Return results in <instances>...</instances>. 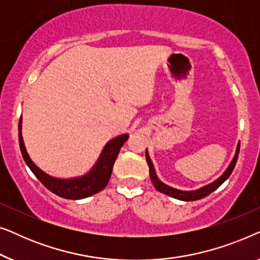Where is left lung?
I'll list each match as a JSON object with an SVG mask.
<instances>
[{"instance_id":"left-lung-1","label":"left lung","mask_w":260,"mask_h":260,"mask_svg":"<svg viewBox=\"0 0 260 260\" xmlns=\"http://www.w3.org/2000/svg\"><path fill=\"white\" fill-rule=\"evenodd\" d=\"M239 150H240V142H238V145H237V149H236V155H234L233 159L231 161L230 166L227 167V169L225 170V172H223L222 175L218 177V179H216L215 181H213L212 183L206 184V186L199 188V189H195V190H180V189H176V188H173V187L168 186V184L163 183L162 181L158 179L157 175H156L154 165H152L150 156H149V154H148V149L145 150V156H147V162H148V166H149V174H150V179L152 181V183H154L156 189H157L158 191H161V193H163V194L168 195V197L177 199V200L195 201V200H200V199L207 197V195L211 194L212 191L218 189V188L221 186V184L225 182L227 179H229L230 175L233 172L234 167H236Z\"/></svg>"}]
</instances>
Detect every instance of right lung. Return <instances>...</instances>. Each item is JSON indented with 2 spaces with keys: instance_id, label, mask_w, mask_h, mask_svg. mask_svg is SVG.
Here are the masks:
<instances>
[{
  "instance_id": "add662e5",
  "label": "right lung",
  "mask_w": 260,
  "mask_h": 260,
  "mask_svg": "<svg viewBox=\"0 0 260 260\" xmlns=\"http://www.w3.org/2000/svg\"><path fill=\"white\" fill-rule=\"evenodd\" d=\"M127 138H129V135L124 134L109 141L102 150V154L95 165L85 175L72 177V179H58V177L48 175L47 173L41 170L31 161L26 150V147H24L22 137V117H20L19 122V143L21 154H22L26 165L29 167V169L38 177V180L48 190H51L58 197L71 199V200H80V199L88 198L104 189L106 184L109 183L110 177H111L113 165H115L117 156L119 154L120 148L127 141Z\"/></svg>"
}]
</instances>
